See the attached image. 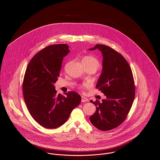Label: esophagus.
<instances>
[{"instance_id":"34e87169","label":"esophagus","mask_w":160,"mask_h":160,"mask_svg":"<svg viewBox=\"0 0 160 160\" xmlns=\"http://www.w3.org/2000/svg\"><path fill=\"white\" fill-rule=\"evenodd\" d=\"M88 101V99L86 98V97H82V102H86Z\"/></svg>"}]
</instances>
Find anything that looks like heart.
Returning a JSON list of instances; mask_svg holds the SVG:
<instances>
[{
	"label": "heart",
	"mask_w": 160,
	"mask_h": 160,
	"mask_svg": "<svg viewBox=\"0 0 160 160\" xmlns=\"http://www.w3.org/2000/svg\"><path fill=\"white\" fill-rule=\"evenodd\" d=\"M82 62H84L86 63L91 65L94 68H95L96 69L98 68L100 65L99 61L97 58L92 56H88L84 57L82 60Z\"/></svg>",
	"instance_id": "1"
}]
</instances>
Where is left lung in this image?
Segmentation results:
<instances>
[{
  "label": "left lung",
  "mask_w": 160,
  "mask_h": 160,
  "mask_svg": "<svg viewBox=\"0 0 160 160\" xmlns=\"http://www.w3.org/2000/svg\"><path fill=\"white\" fill-rule=\"evenodd\" d=\"M103 56L102 71L96 88L106 97L93 103L95 113L90 117V121L101 131L114 129L123 122L132 105L135 97V86L132 72L126 59L112 48L97 44Z\"/></svg>",
  "instance_id": "left-lung-1"
}]
</instances>
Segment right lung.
<instances>
[{
    "label": "right lung",
    "mask_w": 160,
    "mask_h": 160,
    "mask_svg": "<svg viewBox=\"0 0 160 160\" xmlns=\"http://www.w3.org/2000/svg\"><path fill=\"white\" fill-rule=\"evenodd\" d=\"M69 52L67 44L46 47L29 62L23 82L26 105L32 117L42 127L53 129L66 122L82 98L76 92L58 94L55 83L63 58Z\"/></svg>",
    "instance_id": "add662e5"
}]
</instances>
